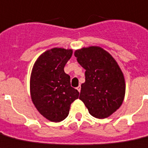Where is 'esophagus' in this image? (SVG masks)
Listing matches in <instances>:
<instances>
[{"label":"esophagus","instance_id":"1","mask_svg":"<svg viewBox=\"0 0 148 148\" xmlns=\"http://www.w3.org/2000/svg\"><path fill=\"white\" fill-rule=\"evenodd\" d=\"M77 88V90L79 91V92H80V91H81V86H78V87H77V88Z\"/></svg>","mask_w":148,"mask_h":148}]
</instances>
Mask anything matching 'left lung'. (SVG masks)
Returning <instances> with one entry per match:
<instances>
[{
    "instance_id": "left-lung-1",
    "label": "left lung",
    "mask_w": 148,
    "mask_h": 148,
    "mask_svg": "<svg viewBox=\"0 0 148 148\" xmlns=\"http://www.w3.org/2000/svg\"><path fill=\"white\" fill-rule=\"evenodd\" d=\"M74 55L86 69V82L82 84L79 99L95 118L110 116L120 108L125 98V78L121 69L101 47L82 48Z\"/></svg>"
}]
</instances>
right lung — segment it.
Masks as SVG:
<instances>
[{
  "mask_svg": "<svg viewBox=\"0 0 148 148\" xmlns=\"http://www.w3.org/2000/svg\"><path fill=\"white\" fill-rule=\"evenodd\" d=\"M73 55L72 49L53 48L42 54L35 62L30 77L33 103L42 116L60 122L68 116L71 104L79 92L71 86L64 67Z\"/></svg>",
  "mask_w": 148,
  "mask_h": 148,
  "instance_id": "add662e5",
  "label": "right lung"
}]
</instances>
